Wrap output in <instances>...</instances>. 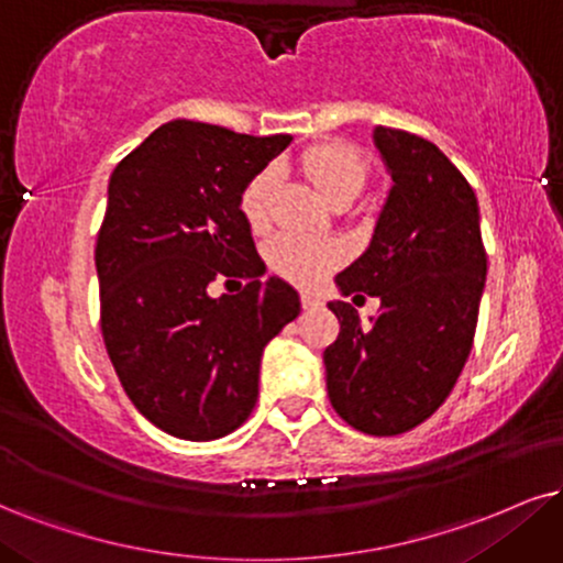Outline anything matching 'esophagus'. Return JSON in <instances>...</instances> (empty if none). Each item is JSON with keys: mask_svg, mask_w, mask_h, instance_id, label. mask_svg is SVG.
<instances>
[{"mask_svg": "<svg viewBox=\"0 0 563 563\" xmlns=\"http://www.w3.org/2000/svg\"><path fill=\"white\" fill-rule=\"evenodd\" d=\"M300 302H302V308L305 310H318L323 305V300L318 295H313V292H302L300 295Z\"/></svg>", "mask_w": 563, "mask_h": 563, "instance_id": "esophagus-1", "label": "esophagus"}]
</instances>
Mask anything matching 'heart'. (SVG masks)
<instances>
[{"label":"heart","instance_id":"obj_1","mask_svg":"<svg viewBox=\"0 0 563 563\" xmlns=\"http://www.w3.org/2000/svg\"><path fill=\"white\" fill-rule=\"evenodd\" d=\"M300 164L305 175L323 192L325 200L355 198L367 179V162L350 143H318L302 151ZM279 175L274 166H266L240 192V211L253 232H263L271 224L274 192ZM266 258L276 274L289 282L313 284L329 268L339 263V247L334 242L300 238V234H279L268 242Z\"/></svg>","mask_w":563,"mask_h":563}]
</instances>
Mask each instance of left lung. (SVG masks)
Listing matches in <instances>:
<instances>
[{"label": "left lung", "instance_id": "left-lung-1", "mask_svg": "<svg viewBox=\"0 0 563 563\" xmlns=\"http://www.w3.org/2000/svg\"><path fill=\"white\" fill-rule=\"evenodd\" d=\"M394 185L371 245L336 276L342 295L378 297L363 325L334 300L339 336L325 346V388L339 418L367 435L412 430L439 409L473 350L485 287L475 190L426 137L376 128Z\"/></svg>", "mask_w": 563, "mask_h": 563}]
</instances>
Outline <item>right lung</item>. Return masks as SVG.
<instances>
[{"label":"right lung","instance_id":"1","mask_svg":"<svg viewBox=\"0 0 563 563\" xmlns=\"http://www.w3.org/2000/svg\"><path fill=\"white\" fill-rule=\"evenodd\" d=\"M292 137L175 120L117 164L96 242L101 334L145 420L187 441L238 430L258 399L266 344L300 316L287 282H261L240 192ZM247 278L211 298V280ZM229 284V282H227Z\"/></svg>","mask_w":563,"mask_h":563}]
</instances>
